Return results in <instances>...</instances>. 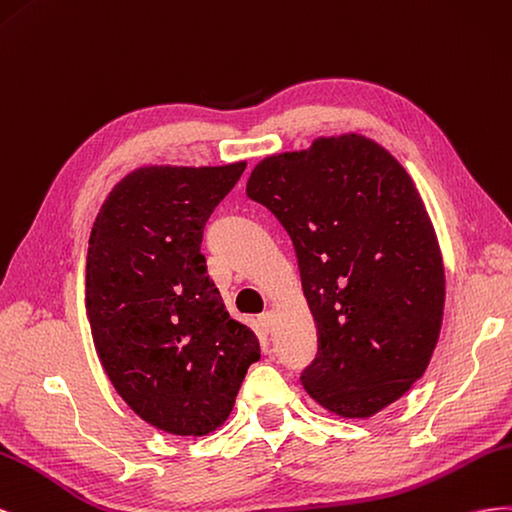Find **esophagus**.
I'll list each match as a JSON object with an SVG mask.
<instances>
[{
    "instance_id": "1",
    "label": "esophagus",
    "mask_w": 512,
    "mask_h": 512,
    "mask_svg": "<svg viewBox=\"0 0 512 512\" xmlns=\"http://www.w3.org/2000/svg\"><path fill=\"white\" fill-rule=\"evenodd\" d=\"M257 326L264 330V332H270L272 330V326H274V315L270 313V311H266V313H261L259 317H257Z\"/></svg>"
}]
</instances>
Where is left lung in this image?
<instances>
[{
  "mask_svg": "<svg viewBox=\"0 0 512 512\" xmlns=\"http://www.w3.org/2000/svg\"><path fill=\"white\" fill-rule=\"evenodd\" d=\"M246 195L296 248L319 349L304 390L343 418H369L429 367L444 315L440 244L410 173L364 135L317 137L266 156Z\"/></svg>",
  "mask_w": 512,
  "mask_h": 512,
  "instance_id": "left-lung-1",
  "label": "left lung"
}]
</instances>
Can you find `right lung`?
Listing matches in <instances>:
<instances>
[{
	"instance_id": "add662e5",
	"label": "right lung",
	"mask_w": 512,
	"mask_h": 512,
	"mask_svg": "<svg viewBox=\"0 0 512 512\" xmlns=\"http://www.w3.org/2000/svg\"><path fill=\"white\" fill-rule=\"evenodd\" d=\"M244 167H139L90 233L85 309L102 369L130 410L173 435L221 427L261 356L201 255L203 227Z\"/></svg>"
}]
</instances>
